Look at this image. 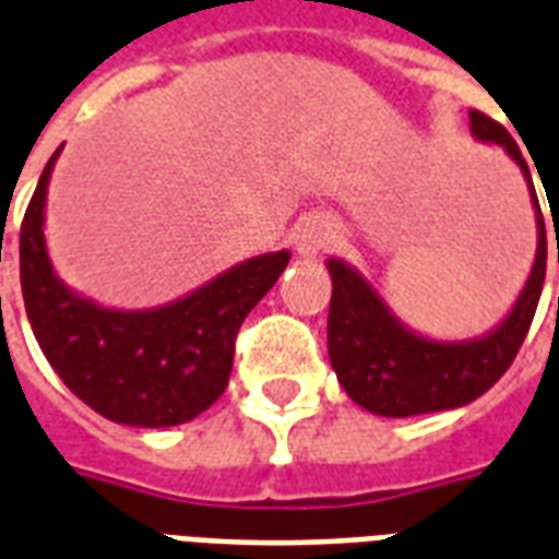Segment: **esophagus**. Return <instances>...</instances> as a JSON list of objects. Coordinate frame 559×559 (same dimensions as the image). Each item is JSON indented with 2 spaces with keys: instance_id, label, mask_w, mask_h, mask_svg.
Wrapping results in <instances>:
<instances>
[{
  "instance_id": "esophagus-1",
  "label": "esophagus",
  "mask_w": 559,
  "mask_h": 559,
  "mask_svg": "<svg viewBox=\"0 0 559 559\" xmlns=\"http://www.w3.org/2000/svg\"><path fill=\"white\" fill-rule=\"evenodd\" d=\"M336 228L331 219L319 216V213H308L301 216L298 225L293 228V242L301 258H317L319 251H325L328 246H334Z\"/></svg>"
}]
</instances>
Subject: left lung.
<instances>
[{
	"mask_svg": "<svg viewBox=\"0 0 559 559\" xmlns=\"http://www.w3.org/2000/svg\"><path fill=\"white\" fill-rule=\"evenodd\" d=\"M468 128L478 143L504 148L525 176L536 216L534 266L516 305L487 334L468 340H433L395 317L364 272L340 258H328L325 266L334 284L328 310V357L348 399L374 416L404 419L419 413L454 411L475 402L513 364L519 346L525 343L527 328L534 322L548 254L534 178L516 140L507 134L504 126H498L496 119L480 110H468Z\"/></svg>",
	"mask_w": 559,
	"mask_h": 559,
	"instance_id": "left-lung-1",
	"label": "left lung"
}]
</instances>
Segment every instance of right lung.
Listing matches in <instances>:
<instances>
[{
	"instance_id": "obj_1",
	"label": "right lung",
	"mask_w": 559,
	"mask_h": 559,
	"mask_svg": "<svg viewBox=\"0 0 559 559\" xmlns=\"http://www.w3.org/2000/svg\"><path fill=\"white\" fill-rule=\"evenodd\" d=\"M61 148L43 169L20 228L25 313L40 352L105 419L131 428L185 425L225 393L237 331L287 270L289 251L249 258L160 308H105L63 284L46 249V195Z\"/></svg>"
}]
</instances>
